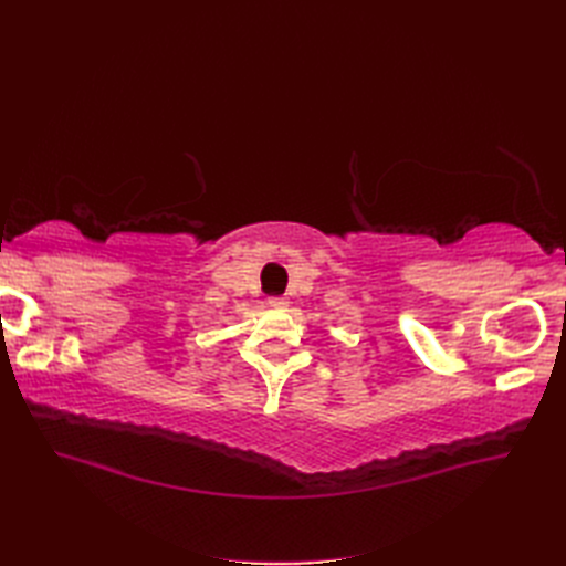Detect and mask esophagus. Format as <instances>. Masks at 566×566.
<instances>
[{
  "instance_id": "34e87169",
  "label": "esophagus",
  "mask_w": 566,
  "mask_h": 566,
  "mask_svg": "<svg viewBox=\"0 0 566 566\" xmlns=\"http://www.w3.org/2000/svg\"><path fill=\"white\" fill-rule=\"evenodd\" d=\"M269 304L273 306V310H287L290 306V300L287 297H271Z\"/></svg>"
}]
</instances>
